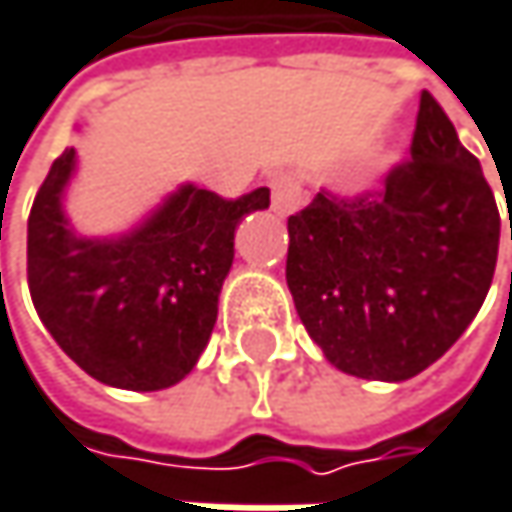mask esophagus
Segmentation results:
<instances>
[{
    "label": "esophagus",
    "instance_id": "esophagus-1",
    "mask_svg": "<svg viewBox=\"0 0 512 512\" xmlns=\"http://www.w3.org/2000/svg\"><path fill=\"white\" fill-rule=\"evenodd\" d=\"M269 190H272V210L278 216H290V213H296V210L302 208L304 193L296 175H290V172L272 175L269 178Z\"/></svg>",
    "mask_w": 512,
    "mask_h": 512
}]
</instances>
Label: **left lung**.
Listing matches in <instances>:
<instances>
[{"label": "left lung", "instance_id": "1", "mask_svg": "<svg viewBox=\"0 0 512 512\" xmlns=\"http://www.w3.org/2000/svg\"><path fill=\"white\" fill-rule=\"evenodd\" d=\"M287 231V287L310 340L346 375L407 381L478 316L501 216L478 158L425 90L410 158L366 193L319 190Z\"/></svg>", "mask_w": 512, "mask_h": 512}]
</instances>
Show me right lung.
<instances>
[{
  "mask_svg": "<svg viewBox=\"0 0 512 512\" xmlns=\"http://www.w3.org/2000/svg\"><path fill=\"white\" fill-rule=\"evenodd\" d=\"M72 169L75 149H67L31 205V302L90 378L137 393L166 390L208 346L234 231L246 213L269 208V190L222 199L184 184L140 228L87 240L61 208Z\"/></svg>",
  "mask_w": 512,
  "mask_h": 512,
  "instance_id": "obj_1",
  "label": "right lung"
}]
</instances>
